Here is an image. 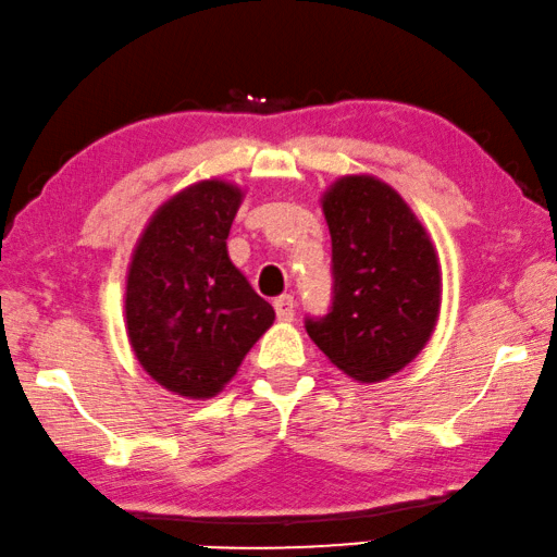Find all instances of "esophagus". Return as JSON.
Returning a JSON list of instances; mask_svg holds the SVG:
<instances>
[{"instance_id": "34e87169", "label": "esophagus", "mask_w": 557, "mask_h": 557, "mask_svg": "<svg viewBox=\"0 0 557 557\" xmlns=\"http://www.w3.org/2000/svg\"><path fill=\"white\" fill-rule=\"evenodd\" d=\"M273 308H276L278 321H294V315H296V301H294V296H281V298H276V301H273Z\"/></svg>"}]
</instances>
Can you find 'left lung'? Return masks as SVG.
Returning a JSON list of instances; mask_svg holds the SVG:
<instances>
[{"label": "left lung", "mask_w": 557, "mask_h": 557, "mask_svg": "<svg viewBox=\"0 0 557 557\" xmlns=\"http://www.w3.org/2000/svg\"><path fill=\"white\" fill-rule=\"evenodd\" d=\"M333 296L306 331L333 366L373 383L421 354L441 311L438 256L421 221L388 184L344 176L323 196Z\"/></svg>", "instance_id": "left-lung-1"}]
</instances>
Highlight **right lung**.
Returning <instances> with one entry per match:
<instances>
[{"instance_id": "1", "label": "right lung", "mask_w": 557, "mask_h": 557, "mask_svg": "<svg viewBox=\"0 0 557 557\" xmlns=\"http://www.w3.org/2000/svg\"><path fill=\"white\" fill-rule=\"evenodd\" d=\"M242 189L194 184L153 213L126 278V331L153 381L211 398L273 323V308L228 259Z\"/></svg>"}]
</instances>
